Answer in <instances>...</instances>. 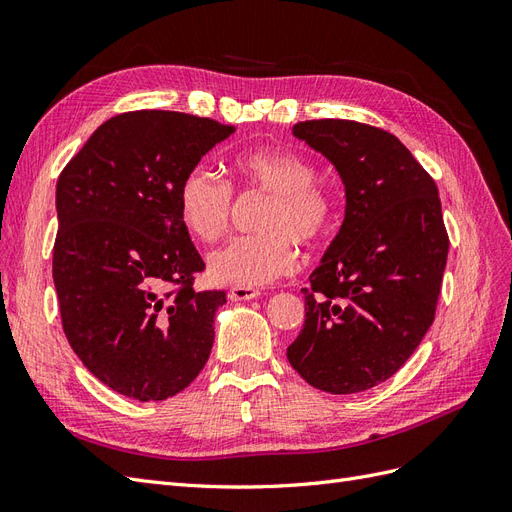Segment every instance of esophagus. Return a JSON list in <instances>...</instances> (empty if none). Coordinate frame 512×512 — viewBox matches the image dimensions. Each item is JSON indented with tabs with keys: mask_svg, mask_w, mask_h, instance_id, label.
<instances>
[{
	"mask_svg": "<svg viewBox=\"0 0 512 512\" xmlns=\"http://www.w3.org/2000/svg\"><path fill=\"white\" fill-rule=\"evenodd\" d=\"M258 294H260V290H256V288L235 286V288H230L228 299H230V301H252V299L258 297Z\"/></svg>",
	"mask_w": 512,
	"mask_h": 512,
	"instance_id": "esophagus-1",
	"label": "esophagus"
}]
</instances>
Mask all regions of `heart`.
Segmentation results:
<instances>
[{
  "mask_svg": "<svg viewBox=\"0 0 512 512\" xmlns=\"http://www.w3.org/2000/svg\"><path fill=\"white\" fill-rule=\"evenodd\" d=\"M237 181L271 196L258 218V235L235 237L209 254V275L218 284L258 288L297 267V247L327 235L333 200L316 185V166L286 149L241 151L232 158ZM179 220L203 243L220 239L230 222L232 190L211 170L196 166L179 183Z\"/></svg>",
  "mask_w": 512,
  "mask_h": 512,
  "instance_id": "heart-1",
  "label": "heart"
}]
</instances>
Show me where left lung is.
<instances>
[{
	"label": "left lung",
	"instance_id": "1",
	"mask_svg": "<svg viewBox=\"0 0 512 512\" xmlns=\"http://www.w3.org/2000/svg\"><path fill=\"white\" fill-rule=\"evenodd\" d=\"M294 138L344 183V222L309 275L305 324L286 356L314 389L389 380L429 331L448 237L438 188L397 136L348 119L299 121Z\"/></svg>",
	"mask_w": 512,
	"mask_h": 512
}]
</instances>
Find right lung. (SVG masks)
<instances>
[{
  "label": "right lung",
  "mask_w": 512,
  "mask_h": 512,
  "mask_svg": "<svg viewBox=\"0 0 512 512\" xmlns=\"http://www.w3.org/2000/svg\"><path fill=\"white\" fill-rule=\"evenodd\" d=\"M235 128L173 111L104 121L57 181L53 282L76 356L138 401L183 391L205 367L224 290L196 292L205 262L177 190ZM175 283L180 288L167 292Z\"/></svg>",
  "instance_id": "1"
}]
</instances>
